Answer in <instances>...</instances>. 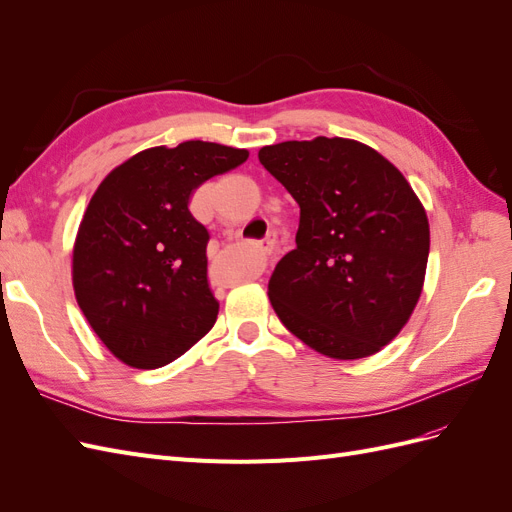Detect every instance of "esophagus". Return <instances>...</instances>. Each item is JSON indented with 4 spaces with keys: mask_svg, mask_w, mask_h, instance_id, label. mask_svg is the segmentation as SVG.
Returning a JSON list of instances; mask_svg holds the SVG:
<instances>
[{
    "mask_svg": "<svg viewBox=\"0 0 512 512\" xmlns=\"http://www.w3.org/2000/svg\"><path fill=\"white\" fill-rule=\"evenodd\" d=\"M273 245H275V235H269L265 241H262V247H260L262 254L269 256L273 252Z\"/></svg>",
    "mask_w": 512,
    "mask_h": 512,
    "instance_id": "esophagus-1",
    "label": "esophagus"
}]
</instances>
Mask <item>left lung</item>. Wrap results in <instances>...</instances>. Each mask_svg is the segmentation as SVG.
<instances>
[{
	"label": "left lung",
	"mask_w": 512,
	"mask_h": 512,
	"mask_svg": "<svg viewBox=\"0 0 512 512\" xmlns=\"http://www.w3.org/2000/svg\"><path fill=\"white\" fill-rule=\"evenodd\" d=\"M301 207L297 247L269 299L284 327L337 361L380 352L421 299L429 222L401 170L352 138L316 136L258 151Z\"/></svg>",
	"instance_id": "8db88e82"
}]
</instances>
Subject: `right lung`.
I'll return each mask as SVG.
<instances>
[{"label": "right lung", "mask_w": 512, "mask_h": 512, "mask_svg": "<svg viewBox=\"0 0 512 512\" xmlns=\"http://www.w3.org/2000/svg\"><path fill=\"white\" fill-rule=\"evenodd\" d=\"M247 156L207 141L149 147L91 196L72 247V286L89 327L121 363L168 365L211 331L220 305L207 284L209 232L188 205L198 185Z\"/></svg>", "instance_id": "right-lung-1"}]
</instances>
